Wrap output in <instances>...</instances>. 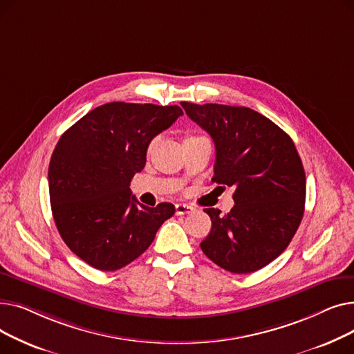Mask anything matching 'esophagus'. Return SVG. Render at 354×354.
I'll return each mask as SVG.
<instances>
[{"instance_id": "obj_1", "label": "esophagus", "mask_w": 354, "mask_h": 354, "mask_svg": "<svg viewBox=\"0 0 354 354\" xmlns=\"http://www.w3.org/2000/svg\"><path fill=\"white\" fill-rule=\"evenodd\" d=\"M175 208H176L178 215H185V214H189L194 211V208L191 205H188V203H176Z\"/></svg>"}]
</instances>
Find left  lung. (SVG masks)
I'll list each match as a JSON object with an SVG mask.
<instances>
[{
	"instance_id": "obj_1",
	"label": "left lung",
	"mask_w": 354,
	"mask_h": 354,
	"mask_svg": "<svg viewBox=\"0 0 354 354\" xmlns=\"http://www.w3.org/2000/svg\"><path fill=\"white\" fill-rule=\"evenodd\" d=\"M180 104L215 143L212 182L235 188L228 214L203 209L212 221L203 254L234 274L266 267L288 247L304 215L306 172L294 142L250 107Z\"/></svg>"
}]
</instances>
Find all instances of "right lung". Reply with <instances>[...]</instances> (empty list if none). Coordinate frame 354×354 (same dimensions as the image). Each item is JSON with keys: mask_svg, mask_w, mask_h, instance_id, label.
<instances>
[{"mask_svg": "<svg viewBox=\"0 0 354 354\" xmlns=\"http://www.w3.org/2000/svg\"><path fill=\"white\" fill-rule=\"evenodd\" d=\"M182 115L179 106L113 102L62 135L48 166L53 218L66 245L93 268L135 261L175 214L169 202L142 205L129 187L149 143Z\"/></svg>", "mask_w": 354, "mask_h": 354, "instance_id": "1", "label": "right lung"}]
</instances>
